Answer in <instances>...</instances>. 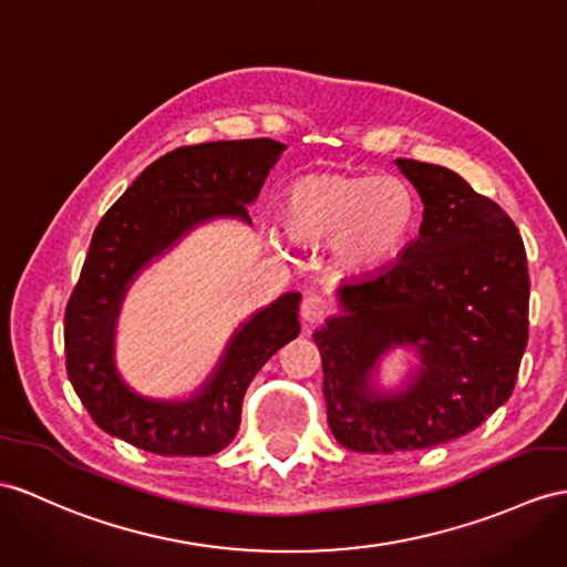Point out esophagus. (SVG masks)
I'll return each mask as SVG.
<instances>
[{
	"label": "esophagus",
	"mask_w": 567,
	"mask_h": 567,
	"mask_svg": "<svg viewBox=\"0 0 567 567\" xmlns=\"http://www.w3.org/2000/svg\"><path fill=\"white\" fill-rule=\"evenodd\" d=\"M329 310H331L329 300H327V298H322V296H317V293H308V296H306V300H302V306H300L302 320H306L308 324L322 322L324 317L329 315Z\"/></svg>",
	"instance_id": "34e87169"
}]
</instances>
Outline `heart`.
Instances as JSON below:
<instances>
[{"mask_svg": "<svg viewBox=\"0 0 567 567\" xmlns=\"http://www.w3.org/2000/svg\"><path fill=\"white\" fill-rule=\"evenodd\" d=\"M281 218L298 243L331 240L343 271L368 274L402 250L416 220V199L394 175L308 173L288 185Z\"/></svg>", "mask_w": 567, "mask_h": 567, "instance_id": "heart-1", "label": "heart"}]
</instances>
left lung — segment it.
<instances>
[{
    "label": "left lung",
    "mask_w": 567,
    "mask_h": 567,
    "mask_svg": "<svg viewBox=\"0 0 567 567\" xmlns=\"http://www.w3.org/2000/svg\"><path fill=\"white\" fill-rule=\"evenodd\" d=\"M423 202L419 238L390 267L337 288L315 329L327 421L339 445L402 452L474 431L515 390L529 334L524 243L498 204L443 165L396 158ZM411 348L402 389L377 388L381 358Z\"/></svg>",
    "instance_id": "1"
}]
</instances>
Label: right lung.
<instances>
[{"label": "right lung", "mask_w": 567, "mask_h": 567, "mask_svg": "<svg viewBox=\"0 0 567 567\" xmlns=\"http://www.w3.org/2000/svg\"><path fill=\"white\" fill-rule=\"evenodd\" d=\"M286 146L274 140L209 142L161 156L110 206L64 312L66 375L105 433L165 457H206L238 433L247 384L300 334V293L257 310L230 337L220 361L185 399L134 392L115 365L122 300L146 267L214 218L247 216Z\"/></svg>", "instance_id": "add662e5"}]
</instances>
